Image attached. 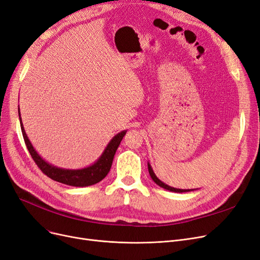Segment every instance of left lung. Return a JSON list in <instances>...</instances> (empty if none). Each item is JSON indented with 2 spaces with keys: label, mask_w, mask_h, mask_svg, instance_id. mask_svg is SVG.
Masks as SVG:
<instances>
[{
  "label": "left lung",
  "mask_w": 260,
  "mask_h": 260,
  "mask_svg": "<svg viewBox=\"0 0 260 260\" xmlns=\"http://www.w3.org/2000/svg\"><path fill=\"white\" fill-rule=\"evenodd\" d=\"M148 169H149V174H150L152 180L154 181L157 185H159V186L162 187V188L171 190V191H176V193H184V191H189V190H191V189H180V188H175V187H171V186H169V185H167V184H165V183H162V182L154 175V172H153V170H152V168H151L149 162H148Z\"/></svg>",
  "instance_id": "left-lung-1"
}]
</instances>
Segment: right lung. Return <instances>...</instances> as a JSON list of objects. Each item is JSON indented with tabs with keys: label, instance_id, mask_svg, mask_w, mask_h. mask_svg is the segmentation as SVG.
I'll return each mask as SVG.
<instances>
[{
	"label": "right lung",
	"instance_id": "obj_1",
	"mask_svg": "<svg viewBox=\"0 0 260 260\" xmlns=\"http://www.w3.org/2000/svg\"><path fill=\"white\" fill-rule=\"evenodd\" d=\"M19 120H20V126H21V132H22V136L25 142V146L28 152H30L33 160L35 161V164L38 166V168L43 171V174H45L50 179L56 182H60V183H63L66 185H72V186L93 185V184L99 183V182H101L106 176H107L112 165V160L115 154V151H117L124 135L126 134V131H123L119 133L118 135H115L111 139V141L108 143V146L106 147L103 155L100 157V159L96 162H94L92 166H89L83 169L70 170V169L57 168L50 164H48L47 161H45L40 155H38L24 132L23 124L20 117V111H19Z\"/></svg>",
	"mask_w": 260,
	"mask_h": 260
}]
</instances>
